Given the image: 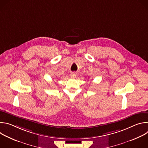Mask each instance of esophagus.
<instances>
[{
  "instance_id": "obj_1",
  "label": "esophagus",
  "mask_w": 148,
  "mask_h": 148,
  "mask_svg": "<svg viewBox=\"0 0 148 148\" xmlns=\"http://www.w3.org/2000/svg\"><path fill=\"white\" fill-rule=\"evenodd\" d=\"M70 76H71V77H72V78H75V77L77 76V74H76L75 73H74V72L71 73L70 74Z\"/></svg>"
}]
</instances>
